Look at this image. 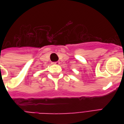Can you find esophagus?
<instances>
[{
  "label": "esophagus",
  "mask_w": 124,
  "mask_h": 124,
  "mask_svg": "<svg viewBox=\"0 0 124 124\" xmlns=\"http://www.w3.org/2000/svg\"><path fill=\"white\" fill-rule=\"evenodd\" d=\"M53 64H56V65H58V64H60V62H59V61H56V62H53Z\"/></svg>",
  "instance_id": "esophagus-1"
}]
</instances>
